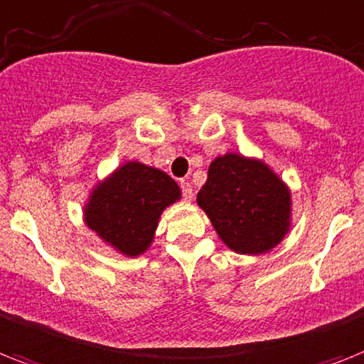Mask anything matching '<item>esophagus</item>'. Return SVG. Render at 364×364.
Here are the masks:
<instances>
[{"instance_id":"esophagus-1","label":"esophagus","mask_w":364,"mask_h":364,"mask_svg":"<svg viewBox=\"0 0 364 364\" xmlns=\"http://www.w3.org/2000/svg\"><path fill=\"white\" fill-rule=\"evenodd\" d=\"M181 192H183V198L187 200V202H191L192 196H194V191H192V185L188 181H183L181 183Z\"/></svg>"}]
</instances>
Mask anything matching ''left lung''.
I'll return each instance as SVG.
<instances>
[{
  "mask_svg": "<svg viewBox=\"0 0 364 364\" xmlns=\"http://www.w3.org/2000/svg\"><path fill=\"white\" fill-rule=\"evenodd\" d=\"M198 205L228 249L237 254L273 250L291 228V192L259 159L226 153L209 164Z\"/></svg>",
  "mask_w": 364,
  "mask_h": 364,
  "instance_id": "left-lung-1",
  "label": "left lung"
}]
</instances>
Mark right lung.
I'll use <instances>...</instances> for the list:
<instances>
[{"instance_id":"obj_1","label":"right lung","mask_w":364,"mask_h":364,"mask_svg":"<svg viewBox=\"0 0 364 364\" xmlns=\"http://www.w3.org/2000/svg\"><path fill=\"white\" fill-rule=\"evenodd\" d=\"M181 200V188L166 172L129 161L97 183L84 205V223L127 258L151 247L162 211Z\"/></svg>"}]
</instances>
